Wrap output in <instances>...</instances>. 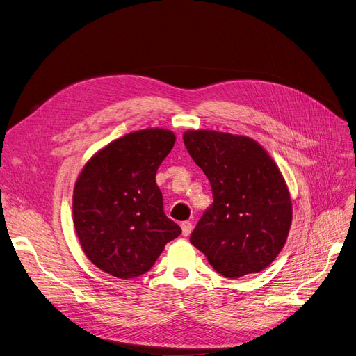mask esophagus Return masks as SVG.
Masks as SVG:
<instances>
[{"mask_svg": "<svg viewBox=\"0 0 356 356\" xmlns=\"http://www.w3.org/2000/svg\"><path fill=\"white\" fill-rule=\"evenodd\" d=\"M192 229H193V225H192V222H191V220H184V222H181V232H183V235H184V236H189V235H191V232H192Z\"/></svg>", "mask_w": 356, "mask_h": 356, "instance_id": "34e87169", "label": "esophagus"}]
</instances>
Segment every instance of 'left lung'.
Wrapping results in <instances>:
<instances>
[{
  "instance_id": "1",
  "label": "left lung",
  "mask_w": 356,
  "mask_h": 356,
  "mask_svg": "<svg viewBox=\"0 0 356 356\" xmlns=\"http://www.w3.org/2000/svg\"><path fill=\"white\" fill-rule=\"evenodd\" d=\"M183 141L213 193L191 235L192 245L223 277L263 271L283 250L291 225L282 172L263 147L244 136L191 129Z\"/></svg>"
}]
</instances>
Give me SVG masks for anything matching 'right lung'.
Returning <instances> with one entry per match:
<instances>
[{
  "instance_id": "add662e5",
  "label": "right lung",
  "mask_w": 356,
  "mask_h": 356,
  "mask_svg": "<svg viewBox=\"0 0 356 356\" xmlns=\"http://www.w3.org/2000/svg\"><path fill=\"white\" fill-rule=\"evenodd\" d=\"M175 141L168 129L136 131L109 143L82 168L73 192V223L85 255L99 270L124 280L138 277L181 234L165 216L156 183Z\"/></svg>"
}]
</instances>
